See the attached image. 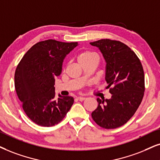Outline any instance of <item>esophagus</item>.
<instances>
[{"label": "esophagus", "mask_w": 160, "mask_h": 160, "mask_svg": "<svg viewBox=\"0 0 160 160\" xmlns=\"http://www.w3.org/2000/svg\"><path fill=\"white\" fill-rule=\"evenodd\" d=\"M77 99H78V100H80V101H82V100H84L85 99H86V98H84V97H78V98H77Z\"/></svg>", "instance_id": "1"}]
</instances>
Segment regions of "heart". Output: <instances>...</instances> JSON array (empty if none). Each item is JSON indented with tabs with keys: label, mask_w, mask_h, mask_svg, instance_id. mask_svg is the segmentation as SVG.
<instances>
[{
	"label": "heart",
	"mask_w": 160,
	"mask_h": 160,
	"mask_svg": "<svg viewBox=\"0 0 160 160\" xmlns=\"http://www.w3.org/2000/svg\"><path fill=\"white\" fill-rule=\"evenodd\" d=\"M98 59V56L94 52L89 51H83L80 52L78 56V60L79 63H82V62L90 61L92 60Z\"/></svg>",
	"instance_id": "obj_1"
}]
</instances>
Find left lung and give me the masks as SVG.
Wrapping results in <instances>:
<instances>
[{
    "instance_id": "obj_1",
    "label": "left lung",
    "mask_w": 160,
    "mask_h": 160,
    "mask_svg": "<svg viewBox=\"0 0 160 160\" xmlns=\"http://www.w3.org/2000/svg\"><path fill=\"white\" fill-rule=\"evenodd\" d=\"M106 60V80L112 87L111 99H97L98 106L92 119L100 127L117 128L130 120L143 98L144 71L140 60L128 46L118 40L102 39L90 43Z\"/></svg>"
}]
</instances>
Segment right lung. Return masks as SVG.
<instances>
[{
    "mask_svg": "<svg viewBox=\"0 0 160 160\" xmlns=\"http://www.w3.org/2000/svg\"><path fill=\"white\" fill-rule=\"evenodd\" d=\"M78 45L55 40L38 42L24 54L15 70V86L28 117L38 125L51 127L65 117L72 97L55 98L54 81L62 72L64 58Z\"/></svg>",
    "mask_w": 160,
    "mask_h": 160,
    "instance_id": "obj_1",
    "label": "right lung"
}]
</instances>
